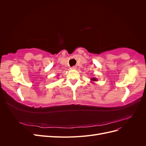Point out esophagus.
<instances>
[{
    "instance_id": "34e87169",
    "label": "esophagus",
    "mask_w": 146,
    "mask_h": 146,
    "mask_svg": "<svg viewBox=\"0 0 146 146\" xmlns=\"http://www.w3.org/2000/svg\"><path fill=\"white\" fill-rule=\"evenodd\" d=\"M77 69V66H72V67L71 68V69H73V70H75Z\"/></svg>"
}]
</instances>
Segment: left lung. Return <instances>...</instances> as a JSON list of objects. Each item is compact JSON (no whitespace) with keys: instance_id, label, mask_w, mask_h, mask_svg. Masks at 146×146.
<instances>
[{"instance_id":"1","label":"left lung","mask_w":146,"mask_h":146,"mask_svg":"<svg viewBox=\"0 0 146 146\" xmlns=\"http://www.w3.org/2000/svg\"><path fill=\"white\" fill-rule=\"evenodd\" d=\"M91 80L92 82H96V81H98V79H97L96 78H92L91 79Z\"/></svg>"}]
</instances>
